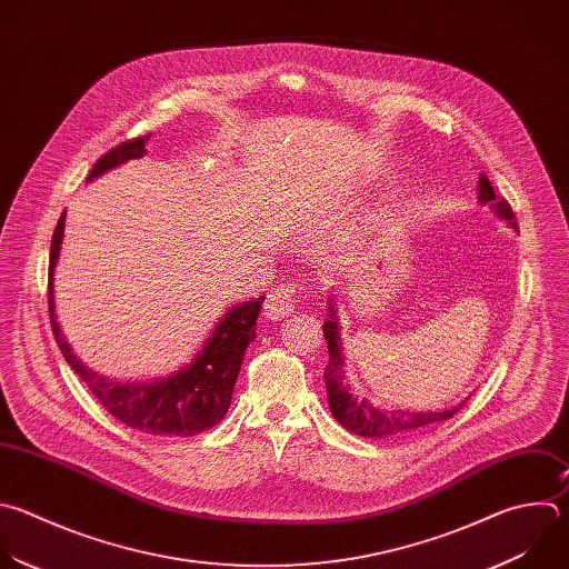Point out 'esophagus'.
<instances>
[{
	"label": "esophagus",
	"mask_w": 569,
	"mask_h": 569,
	"mask_svg": "<svg viewBox=\"0 0 569 569\" xmlns=\"http://www.w3.org/2000/svg\"><path fill=\"white\" fill-rule=\"evenodd\" d=\"M295 297H297V286L295 283H281L274 290L268 292L263 310L268 319H283L295 310Z\"/></svg>",
	"instance_id": "34e87169"
}]
</instances>
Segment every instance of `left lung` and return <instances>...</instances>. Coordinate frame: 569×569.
I'll return each mask as SVG.
<instances>
[{
  "label": "left lung",
  "instance_id": "left-lung-1",
  "mask_svg": "<svg viewBox=\"0 0 569 569\" xmlns=\"http://www.w3.org/2000/svg\"><path fill=\"white\" fill-rule=\"evenodd\" d=\"M478 201L487 203L496 217H500L507 226L513 230L518 228L516 217L505 199H496L493 187L489 178L482 173L478 182ZM323 337L328 343V366H326V389H328V407L335 420L348 429L355 436L361 438H405L411 436L425 427H433L436 422L453 418L465 402L458 407H449L442 411H389L370 405L366 398H359L352 393L350 385L343 382V357H341V337H339V323H337V310L330 301L328 306V319L323 321Z\"/></svg>",
  "mask_w": 569,
  "mask_h": 569
}]
</instances>
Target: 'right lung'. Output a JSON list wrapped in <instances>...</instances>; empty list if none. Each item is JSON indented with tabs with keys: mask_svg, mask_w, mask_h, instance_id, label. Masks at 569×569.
Returning a JSON list of instances; mask_svg holds the SVG:
<instances>
[{
	"mask_svg": "<svg viewBox=\"0 0 569 569\" xmlns=\"http://www.w3.org/2000/svg\"><path fill=\"white\" fill-rule=\"evenodd\" d=\"M147 136H138L120 142L109 149L102 158L96 160L89 178L131 160L142 158L147 153L144 142ZM64 219L62 212L53 239H51V257H49V315L56 341L69 361V366L80 375V380L89 387V391L98 398V402L122 425L149 433V436H178L189 438L199 436L214 425H219L232 402V391L237 377L248 350V343L257 337V317L261 312V303L266 297H257L252 301H243L226 312L221 323L212 330L203 350L178 372H171L160 380H133L118 382L104 377L89 366H84L78 355L71 350L64 339L60 323L56 321V301H53V270L60 257V246L64 237Z\"/></svg>",
	"mask_w": 569,
	"mask_h": 569,
	"instance_id": "obj_1",
	"label": "right lung"
}]
</instances>
